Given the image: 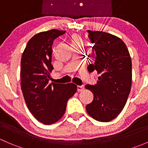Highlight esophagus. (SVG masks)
<instances>
[{
  "label": "esophagus",
  "mask_w": 148,
  "mask_h": 148,
  "mask_svg": "<svg viewBox=\"0 0 148 148\" xmlns=\"http://www.w3.org/2000/svg\"><path fill=\"white\" fill-rule=\"evenodd\" d=\"M82 90H84L83 86H77V91L78 92H82Z\"/></svg>",
  "instance_id": "obj_1"
}]
</instances>
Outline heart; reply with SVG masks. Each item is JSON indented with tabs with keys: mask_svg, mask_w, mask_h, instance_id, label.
I'll list each match as a JSON object with an SVG mask.
<instances>
[{
	"mask_svg": "<svg viewBox=\"0 0 148 148\" xmlns=\"http://www.w3.org/2000/svg\"><path fill=\"white\" fill-rule=\"evenodd\" d=\"M71 46L72 45H82V40L81 37L79 36L78 35H73L71 38Z\"/></svg>",
	"mask_w": 148,
	"mask_h": 148,
	"instance_id": "b5f03b06",
	"label": "heart"
}]
</instances>
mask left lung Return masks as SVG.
<instances>
[{
    "instance_id": "1",
    "label": "left lung",
    "mask_w": 148,
    "mask_h": 148,
    "mask_svg": "<svg viewBox=\"0 0 148 148\" xmlns=\"http://www.w3.org/2000/svg\"><path fill=\"white\" fill-rule=\"evenodd\" d=\"M93 44V64L88 71L99 74L96 84L85 86L93 93L94 99L86 106L89 116L99 122L114 120L123 110L132 84V60L121 38L103 31H87Z\"/></svg>"
}]
</instances>
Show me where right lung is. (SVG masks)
<instances>
[{"label": "right lung", "instance_id": "obj_1", "mask_svg": "<svg viewBox=\"0 0 148 148\" xmlns=\"http://www.w3.org/2000/svg\"><path fill=\"white\" fill-rule=\"evenodd\" d=\"M65 31L51 29L34 35L28 41L21 62V87L28 110L37 120L51 125L65 113L68 99L76 93L73 83L56 84L51 79L52 45Z\"/></svg>", "mask_w": 148, "mask_h": 148}]
</instances>
